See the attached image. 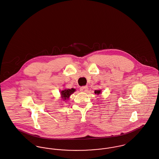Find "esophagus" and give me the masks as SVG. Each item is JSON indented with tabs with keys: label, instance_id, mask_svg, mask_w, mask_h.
I'll return each instance as SVG.
<instances>
[{
	"label": "esophagus",
	"instance_id": "34e87169",
	"mask_svg": "<svg viewBox=\"0 0 159 159\" xmlns=\"http://www.w3.org/2000/svg\"><path fill=\"white\" fill-rule=\"evenodd\" d=\"M87 89H88V87L86 86L81 87L80 88V91L84 92H86L87 90Z\"/></svg>",
	"mask_w": 159,
	"mask_h": 159
}]
</instances>
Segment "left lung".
<instances>
[{
    "mask_svg": "<svg viewBox=\"0 0 159 159\" xmlns=\"http://www.w3.org/2000/svg\"><path fill=\"white\" fill-rule=\"evenodd\" d=\"M100 93H101V90H95V94L99 95Z\"/></svg>",
    "mask_w": 159,
    "mask_h": 159,
    "instance_id": "obj_1",
    "label": "left lung"
}]
</instances>
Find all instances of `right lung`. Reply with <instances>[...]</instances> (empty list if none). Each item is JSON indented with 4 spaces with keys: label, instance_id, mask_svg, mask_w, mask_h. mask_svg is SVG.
I'll return each mask as SVG.
<instances>
[{
    "label": "right lung",
    "instance_id": "add662e5",
    "mask_svg": "<svg viewBox=\"0 0 159 159\" xmlns=\"http://www.w3.org/2000/svg\"><path fill=\"white\" fill-rule=\"evenodd\" d=\"M75 91V89H64L63 90H62L61 92V94L62 96V98L63 99V100H68L69 97L70 96L71 94H72Z\"/></svg>",
    "mask_w": 159,
    "mask_h": 159
}]
</instances>
